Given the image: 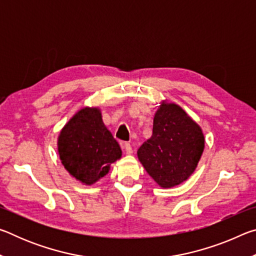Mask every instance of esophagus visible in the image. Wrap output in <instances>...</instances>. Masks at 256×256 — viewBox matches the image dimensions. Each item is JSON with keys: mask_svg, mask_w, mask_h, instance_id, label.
Listing matches in <instances>:
<instances>
[{"mask_svg": "<svg viewBox=\"0 0 256 256\" xmlns=\"http://www.w3.org/2000/svg\"><path fill=\"white\" fill-rule=\"evenodd\" d=\"M123 148L125 149V151H126V154H131L133 152V149H132V146L128 144V142H125V144H123Z\"/></svg>", "mask_w": 256, "mask_h": 256, "instance_id": "1", "label": "esophagus"}]
</instances>
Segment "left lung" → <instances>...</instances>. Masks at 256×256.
<instances>
[{
  "instance_id": "1",
  "label": "left lung",
  "mask_w": 256,
  "mask_h": 256,
  "mask_svg": "<svg viewBox=\"0 0 256 256\" xmlns=\"http://www.w3.org/2000/svg\"><path fill=\"white\" fill-rule=\"evenodd\" d=\"M204 149L201 128L175 104L162 102L154 118L152 136L138 150L146 170L162 188L192 175Z\"/></svg>"
}]
</instances>
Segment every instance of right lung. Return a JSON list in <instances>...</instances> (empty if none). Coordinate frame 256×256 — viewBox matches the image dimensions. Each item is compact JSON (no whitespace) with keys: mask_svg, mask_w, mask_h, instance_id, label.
<instances>
[{"mask_svg":"<svg viewBox=\"0 0 256 256\" xmlns=\"http://www.w3.org/2000/svg\"><path fill=\"white\" fill-rule=\"evenodd\" d=\"M58 144L66 170L86 185L105 176L110 164L122 156L98 108L86 107L78 112L63 128Z\"/></svg>","mask_w":256,"mask_h":256,"instance_id":"obj_1","label":"right lung"}]
</instances>
